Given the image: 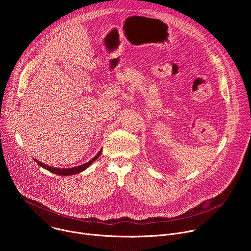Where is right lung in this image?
<instances>
[{
    "instance_id": "right-lung-1",
    "label": "right lung",
    "mask_w": 251,
    "mask_h": 251,
    "mask_svg": "<svg viewBox=\"0 0 251 251\" xmlns=\"http://www.w3.org/2000/svg\"><path fill=\"white\" fill-rule=\"evenodd\" d=\"M100 155H101V150H100V151L98 152V154H97L93 159H91L89 162H87V163H85V164H83V165H81V166H77V167H75V168H69V169L53 168V167L48 166V165H46V164H44V163H42V162H40V161H38V160H35V159H34V161H35V163H38L41 167L45 168L46 170H48V171H50V172H51V173H53V174H56V175H59V176H69V175L78 174V173H80V172L86 170L94 161L97 160V158H98Z\"/></svg>"
}]
</instances>
